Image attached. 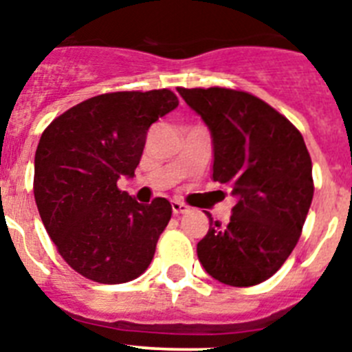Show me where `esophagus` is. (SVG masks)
<instances>
[{
  "label": "esophagus",
  "instance_id": "1",
  "mask_svg": "<svg viewBox=\"0 0 352 352\" xmlns=\"http://www.w3.org/2000/svg\"><path fill=\"white\" fill-rule=\"evenodd\" d=\"M170 208H173V213L174 214H179V213H186V211L190 210V208L186 206V204H183L182 201H170Z\"/></svg>",
  "mask_w": 352,
  "mask_h": 352
}]
</instances>
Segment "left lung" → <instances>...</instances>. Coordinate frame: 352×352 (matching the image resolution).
<instances>
[{"label": "left lung", "instance_id": "1", "mask_svg": "<svg viewBox=\"0 0 352 352\" xmlns=\"http://www.w3.org/2000/svg\"><path fill=\"white\" fill-rule=\"evenodd\" d=\"M213 142V179L236 197L227 226L213 222L197 257L214 280L250 287L268 280L296 247L314 197L303 135L272 105L245 91L178 88Z\"/></svg>", "mask_w": 352, "mask_h": 352}]
</instances>
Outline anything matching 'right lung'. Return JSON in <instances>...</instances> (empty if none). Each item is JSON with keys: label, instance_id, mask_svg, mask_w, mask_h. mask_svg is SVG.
<instances>
[{"label": "right lung", "instance_id": "1", "mask_svg": "<svg viewBox=\"0 0 352 352\" xmlns=\"http://www.w3.org/2000/svg\"><path fill=\"white\" fill-rule=\"evenodd\" d=\"M176 107L169 89L105 93L43 130L35 153L36 208L61 257L89 280L130 282L153 259L170 203L139 204L118 179L132 178L149 126Z\"/></svg>", "mask_w": 352, "mask_h": 352}]
</instances>
